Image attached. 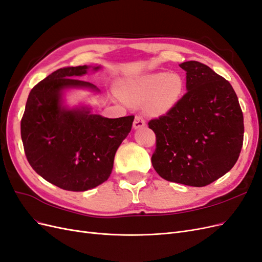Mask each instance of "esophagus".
Instances as JSON below:
<instances>
[{"instance_id":"obj_1","label":"esophagus","mask_w":262,"mask_h":262,"mask_svg":"<svg viewBox=\"0 0 262 262\" xmlns=\"http://www.w3.org/2000/svg\"><path fill=\"white\" fill-rule=\"evenodd\" d=\"M144 125H145L144 118L140 116V115L136 116V118H134V121H133V128L134 129H141V128H143Z\"/></svg>"}]
</instances>
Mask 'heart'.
I'll return each instance as SVG.
<instances>
[{
	"label": "heart",
	"instance_id": "b5f03b06",
	"mask_svg": "<svg viewBox=\"0 0 262 262\" xmlns=\"http://www.w3.org/2000/svg\"><path fill=\"white\" fill-rule=\"evenodd\" d=\"M184 87V80L176 73H150L124 81L120 95L131 105L148 102V108L153 113L162 115L176 106Z\"/></svg>",
	"mask_w": 262,
	"mask_h": 262
}]
</instances>
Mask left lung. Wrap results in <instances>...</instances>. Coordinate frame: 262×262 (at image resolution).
Wrapping results in <instances>:
<instances>
[{
    "instance_id": "left-lung-1",
    "label": "left lung",
    "mask_w": 262,
    "mask_h": 262,
    "mask_svg": "<svg viewBox=\"0 0 262 262\" xmlns=\"http://www.w3.org/2000/svg\"><path fill=\"white\" fill-rule=\"evenodd\" d=\"M187 93L148 128L156 136L152 165L162 178L204 187L224 176L239 157L244 117L232 85L208 66L187 61Z\"/></svg>"
}]
</instances>
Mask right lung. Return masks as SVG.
Masks as SVG:
<instances>
[{"label":"right lung","mask_w":262,"mask_h":262,"mask_svg":"<svg viewBox=\"0 0 262 262\" xmlns=\"http://www.w3.org/2000/svg\"><path fill=\"white\" fill-rule=\"evenodd\" d=\"M91 67H69L54 71L30 91L20 121L27 161L50 184L69 191H86L105 182L112 173L118 147L132 128L134 116L116 119L91 113L81 106L63 105V92L90 89L77 80ZM98 71L100 66L92 67Z\"/></svg>","instance_id":"add662e5"}]
</instances>
